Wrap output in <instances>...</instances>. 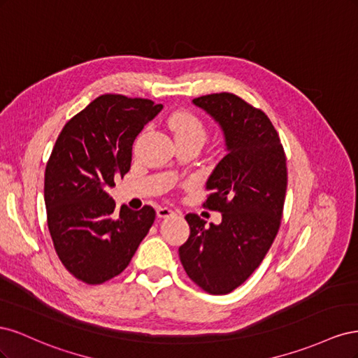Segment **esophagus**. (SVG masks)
<instances>
[{"mask_svg":"<svg viewBox=\"0 0 358 358\" xmlns=\"http://www.w3.org/2000/svg\"><path fill=\"white\" fill-rule=\"evenodd\" d=\"M175 212H173L170 208H158L157 209V215L159 216V218H167V216L173 215Z\"/></svg>","mask_w":358,"mask_h":358,"instance_id":"1","label":"esophagus"}]
</instances>
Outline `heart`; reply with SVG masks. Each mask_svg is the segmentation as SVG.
I'll list each match as a JSON object with an SVG mask.
<instances>
[{"instance_id": "1", "label": "heart", "mask_w": 358, "mask_h": 358, "mask_svg": "<svg viewBox=\"0 0 358 358\" xmlns=\"http://www.w3.org/2000/svg\"><path fill=\"white\" fill-rule=\"evenodd\" d=\"M169 128L175 136V138L182 140H196L199 143H203L208 131L201 122V119L188 110H178L169 117Z\"/></svg>"}]
</instances>
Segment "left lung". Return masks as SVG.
<instances>
[{
  "label": "left lung",
  "instance_id": "obj_1",
  "mask_svg": "<svg viewBox=\"0 0 358 358\" xmlns=\"http://www.w3.org/2000/svg\"><path fill=\"white\" fill-rule=\"evenodd\" d=\"M192 103L218 122L225 157L206 182L204 206L222 213L206 225L188 213V241L179 248L187 275L209 294H229L262 264L278 234L287 192V158L264 112L230 92L203 95Z\"/></svg>",
  "mask_w": 358,
  "mask_h": 358
}]
</instances>
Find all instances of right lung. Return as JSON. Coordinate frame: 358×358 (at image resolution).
<instances>
[{
    "label": "right lung",
    "instance_id": "right-lung-1",
    "mask_svg": "<svg viewBox=\"0 0 358 358\" xmlns=\"http://www.w3.org/2000/svg\"><path fill=\"white\" fill-rule=\"evenodd\" d=\"M161 110L146 99L104 94L64 125L52 149L48 227L61 263L85 284L124 272L154 224V208L117 210L107 191L131 167L136 137Z\"/></svg>",
    "mask_w": 358,
    "mask_h": 358
}]
</instances>
